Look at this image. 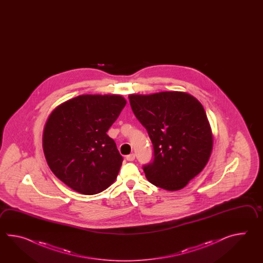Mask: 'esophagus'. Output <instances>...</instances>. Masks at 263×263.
<instances>
[{
	"instance_id": "obj_1",
	"label": "esophagus",
	"mask_w": 263,
	"mask_h": 263,
	"mask_svg": "<svg viewBox=\"0 0 263 263\" xmlns=\"http://www.w3.org/2000/svg\"><path fill=\"white\" fill-rule=\"evenodd\" d=\"M126 159H127V161H129V162H133V161H134V159H135V155H134V153H133V154H129L128 156H126Z\"/></svg>"
}]
</instances>
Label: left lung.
I'll return each instance as SVG.
<instances>
[{"mask_svg": "<svg viewBox=\"0 0 263 263\" xmlns=\"http://www.w3.org/2000/svg\"><path fill=\"white\" fill-rule=\"evenodd\" d=\"M129 99L154 148L153 162L144 166L146 179L164 190L184 188L213 151V133L201 103L181 91L130 94Z\"/></svg>", "mask_w": 263, "mask_h": 263, "instance_id": "left-lung-1", "label": "left lung"}]
</instances>
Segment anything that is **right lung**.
<instances>
[{"label":"right lung","mask_w":263,"mask_h":263,"mask_svg":"<svg viewBox=\"0 0 263 263\" xmlns=\"http://www.w3.org/2000/svg\"><path fill=\"white\" fill-rule=\"evenodd\" d=\"M126 103L121 95H81L50 112L42 139L45 158L72 190L95 195L115 182L123 158L106 133Z\"/></svg>","instance_id":"right-lung-1"}]
</instances>
